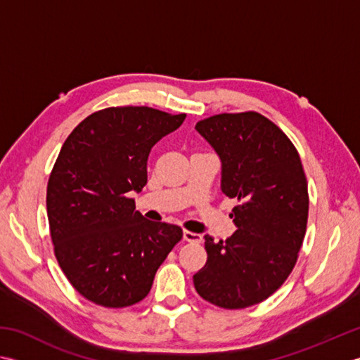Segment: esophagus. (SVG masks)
<instances>
[{
  "mask_svg": "<svg viewBox=\"0 0 360 360\" xmlns=\"http://www.w3.org/2000/svg\"><path fill=\"white\" fill-rule=\"evenodd\" d=\"M184 240L190 243H201L202 236L196 234V232H192V231H184Z\"/></svg>",
  "mask_w": 360,
  "mask_h": 360,
  "instance_id": "1",
  "label": "esophagus"
}]
</instances>
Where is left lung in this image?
Returning a JSON list of instances; mask_svg holds the SVG:
<instances>
[{
    "label": "left lung",
    "instance_id": "8db88e82",
    "mask_svg": "<svg viewBox=\"0 0 360 360\" xmlns=\"http://www.w3.org/2000/svg\"><path fill=\"white\" fill-rule=\"evenodd\" d=\"M195 129L221 159V190L238 201L237 231L226 240L204 236L207 262L193 274L202 300L223 309L259 304L285 283L306 236L309 193L300 154L259 112L218 114Z\"/></svg>",
    "mask_w": 360,
    "mask_h": 360
}]
</instances>
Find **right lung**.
Segmentation results:
<instances>
[{
  "label": "right lung",
  "instance_id": "1",
  "mask_svg": "<svg viewBox=\"0 0 360 360\" xmlns=\"http://www.w3.org/2000/svg\"><path fill=\"white\" fill-rule=\"evenodd\" d=\"M184 120L146 105L105 108L62 145L46 187L49 234L70 284L98 306L142 301L181 242L179 226L146 220L129 192L146 184L151 148Z\"/></svg>",
  "mask_w": 360,
  "mask_h": 360
}]
</instances>
